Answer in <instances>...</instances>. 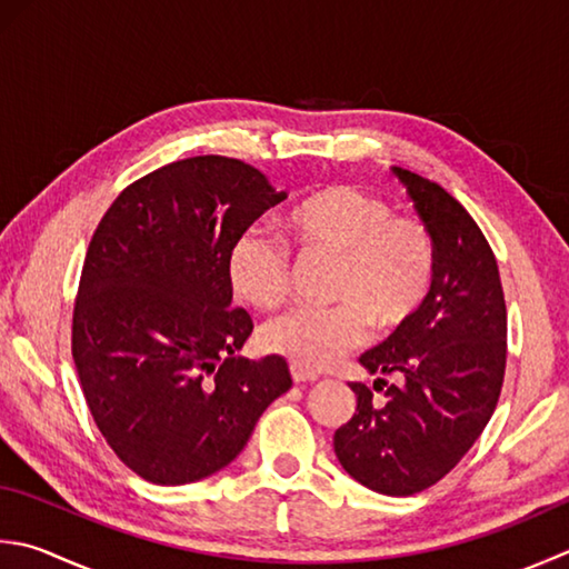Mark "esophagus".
<instances>
[{"label":"esophagus","instance_id":"1","mask_svg":"<svg viewBox=\"0 0 569 569\" xmlns=\"http://www.w3.org/2000/svg\"><path fill=\"white\" fill-rule=\"evenodd\" d=\"M291 377H293V382H316L318 380L316 372H310L300 365H291Z\"/></svg>","mask_w":569,"mask_h":569}]
</instances>
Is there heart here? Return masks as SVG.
<instances>
[{
    "instance_id": "b5f03b06",
    "label": "heart",
    "mask_w": 569,
    "mask_h": 569,
    "mask_svg": "<svg viewBox=\"0 0 569 569\" xmlns=\"http://www.w3.org/2000/svg\"><path fill=\"white\" fill-rule=\"evenodd\" d=\"M283 239L300 261L332 259L326 308H296L266 322L261 342L306 370H322L365 340L367 330L395 336L433 291L439 247L415 214H395L385 197L355 184H328L281 217ZM229 283L259 310L291 296L293 259L281 239L247 231L229 253Z\"/></svg>"
}]
</instances>
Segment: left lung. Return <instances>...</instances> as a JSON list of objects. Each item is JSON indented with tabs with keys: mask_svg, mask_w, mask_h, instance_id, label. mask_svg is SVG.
Wrapping results in <instances>:
<instances>
[{
	"mask_svg": "<svg viewBox=\"0 0 569 569\" xmlns=\"http://www.w3.org/2000/svg\"><path fill=\"white\" fill-rule=\"evenodd\" d=\"M397 174L437 237V281L421 313L360 358L380 375L372 388L386 399L350 385L358 409L332 447L370 491L411 496L439 483L491 419L506 375L508 313L493 249L473 217L441 184L399 167Z\"/></svg>",
	"mask_w": 569,
	"mask_h": 569,
	"instance_id": "1",
	"label": "left lung"
}]
</instances>
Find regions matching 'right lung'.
<instances>
[{
	"label": "right lung",
	"instance_id": "1",
	"mask_svg": "<svg viewBox=\"0 0 569 569\" xmlns=\"http://www.w3.org/2000/svg\"><path fill=\"white\" fill-rule=\"evenodd\" d=\"M283 199L256 167L197 154L128 184L98 221L71 352L98 431L144 481L224 469L293 385L278 355L233 358L253 320L231 306L227 271L237 239Z\"/></svg>",
	"mask_w": 569,
	"mask_h": 569
}]
</instances>
